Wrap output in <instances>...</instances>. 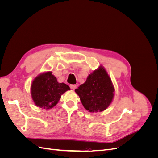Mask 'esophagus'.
Listing matches in <instances>:
<instances>
[{"label":"esophagus","mask_w":158,"mask_h":158,"mask_svg":"<svg viewBox=\"0 0 158 158\" xmlns=\"http://www.w3.org/2000/svg\"><path fill=\"white\" fill-rule=\"evenodd\" d=\"M70 88L72 89H73V90H74L76 88H77V86H76V85H75V84H71V85H70Z\"/></svg>","instance_id":"esophagus-1"}]
</instances>
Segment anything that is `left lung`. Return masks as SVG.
Listing matches in <instances>:
<instances>
[{
    "mask_svg": "<svg viewBox=\"0 0 158 158\" xmlns=\"http://www.w3.org/2000/svg\"><path fill=\"white\" fill-rule=\"evenodd\" d=\"M84 107L90 113L102 112L111 104L114 88L110 76L103 66L93 71L86 81L75 89Z\"/></svg>",
    "mask_w": 158,
    "mask_h": 158,
    "instance_id": "obj_1",
    "label": "left lung"
}]
</instances>
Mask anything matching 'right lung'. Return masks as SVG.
Instances as JSON below:
<instances>
[{"mask_svg": "<svg viewBox=\"0 0 158 158\" xmlns=\"http://www.w3.org/2000/svg\"><path fill=\"white\" fill-rule=\"evenodd\" d=\"M70 88L64 83H59L51 71L40 73L33 80L31 96L37 107L50 109L58 103L61 95Z\"/></svg>", "mask_w": 158, "mask_h": 158, "instance_id": "obj_1", "label": "right lung"}]
</instances>
